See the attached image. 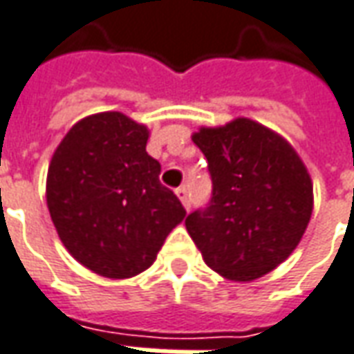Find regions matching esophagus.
<instances>
[{"instance_id": "esophagus-1", "label": "esophagus", "mask_w": 354, "mask_h": 354, "mask_svg": "<svg viewBox=\"0 0 354 354\" xmlns=\"http://www.w3.org/2000/svg\"><path fill=\"white\" fill-rule=\"evenodd\" d=\"M175 194H177V198H179V200H181L183 205L189 209L190 204H189V190H187V187H179V189L175 190Z\"/></svg>"}]
</instances>
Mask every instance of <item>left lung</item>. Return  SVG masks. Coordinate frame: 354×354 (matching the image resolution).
<instances>
[{"label": "left lung", "mask_w": 354, "mask_h": 354, "mask_svg": "<svg viewBox=\"0 0 354 354\" xmlns=\"http://www.w3.org/2000/svg\"><path fill=\"white\" fill-rule=\"evenodd\" d=\"M213 192L187 230L205 265L234 282L261 278L297 248L313 213V181L282 135L250 118L200 127Z\"/></svg>", "instance_id": "left-lung-1"}]
</instances>
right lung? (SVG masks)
Here are the masks:
<instances>
[{"label": "right lung", "mask_w": 354, "mask_h": 354, "mask_svg": "<svg viewBox=\"0 0 354 354\" xmlns=\"http://www.w3.org/2000/svg\"><path fill=\"white\" fill-rule=\"evenodd\" d=\"M149 127L99 112L70 127L47 171L45 198L68 253L106 278H131L156 259L185 207L160 183Z\"/></svg>", "instance_id": "right-lung-1"}]
</instances>
